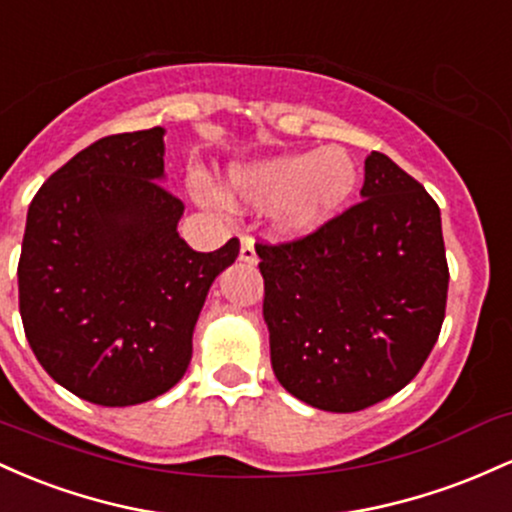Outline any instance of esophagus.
<instances>
[{"label":"esophagus","mask_w":512,"mask_h":512,"mask_svg":"<svg viewBox=\"0 0 512 512\" xmlns=\"http://www.w3.org/2000/svg\"><path fill=\"white\" fill-rule=\"evenodd\" d=\"M239 258H241V261H244V263H249V266H256V263H258V256H256L254 239H251V237H241Z\"/></svg>","instance_id":"1"}]
</instances>
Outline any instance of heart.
<instances>
[{"label": "heart", "instance_id": "obj_1", "mask_svg": "<svg viewBox=\"0 0 512 512\" xmlns=\"http://www.w3.org/2000/svg\"><path fill=\"white\" fill-rule=\"evenodd\" d=\"M358 183V169L341 147L314 154H280L249 166H234L227 174V191L244 203L266 208L278 205V225L285 234H307L331 220ZM205 205L220 200L212 188L193 186Z\"/></svg>", "mask_w": 512, "mask_h": 512}]
</instances>
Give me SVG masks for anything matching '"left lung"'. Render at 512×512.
<instances>
[{
	"mask_svg": "<svg viewBox=\"0 0 512 512\" xmlns=\"http://www.w3.org/2000/svg\"><path fill=\"white\" fill-rule=\"evenodd\" d=\"M360 195L307 237L256 244L275 377L333 413L363 411L418 375L450 283L440 208L421 183L372 152Z\"/></svg>",
	"mask_w": 512,
	"mask_h": 512,
	"instance_id": "1",
	"label": "left lung"
}]
</instances>
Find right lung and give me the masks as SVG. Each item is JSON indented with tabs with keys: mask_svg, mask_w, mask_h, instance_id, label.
I'll return each instance as SVG.
<instances>
[{
	"mask_svg": "<svg viewBox=\"0 0 512 512\" xmlns=\"http://www.w3.org/2000/svg\"><path fill=\"white\" fill-rule=\"evenodd\" d=\"M164 128L120 132L57 169L26 217L19 309L38 363L99 406L169 392L188 370L212 280L239 239L200 254L176 232L183 203L162 186Z\"/></svg>",
	"mask_w": 512,
	"mask_h": 512,
	"instance_id": "right-lung-1",
	"label": "right lung"
}]
</instances>
